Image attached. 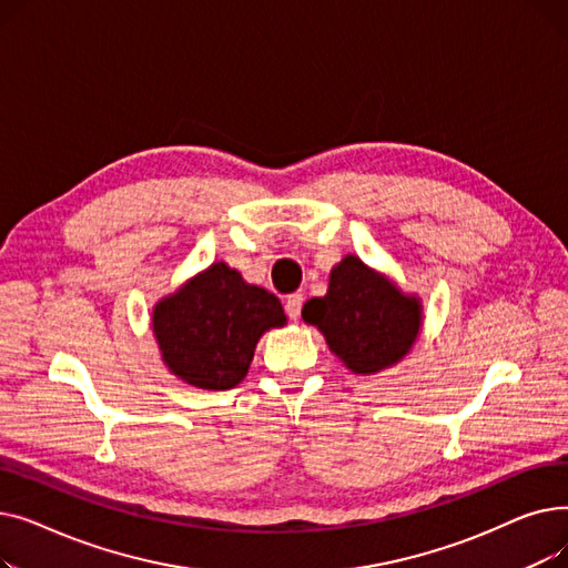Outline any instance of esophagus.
<instances>
[{"label":"esophagus","instance_id":"34e87169","mask_svg":"<svg viewBox=\"0 0 568 568\" xmlns=\"http://www.w3.org/2000/svg\"><path fill=\"white\" fill-rule=\"evenodd\" d=\"M302 306H304V294L294 292V294L287 296V300H285V313L290 315V320H300Z\"/></svg>","mask_w":568,"mask_h":568}]
</instances>
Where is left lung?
Returning a JSON list of instances; mask_svg holds the SVG:
<instances>
[{
    "mask_svg": "<svg viewBox=\"0 0 568 568\" xmlns=\"http://www.w3.org/2000/svg\"><path fill=\"white\" fill-rule=\"evenodd\" d=\"M304 322L317 326L338 359L359 375L398 364L422 332L419 296L403 294L356 255H345L324 296L304 304Z\"/></svg>",
    "mask_w": 568,
    "mask_h": 568,
    "instance_id": "8db88e82",
    "label": "left lung"
}]
</instances>
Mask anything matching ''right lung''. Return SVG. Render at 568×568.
I'll return each mask as SVG.
<instances>
[{
    "mask_svg": "<svg viewBox=\"0 0 568 568\" xmlns=\"http://www.w3.org/2000/svg\"><path fill=\"white\" fill-rule=\"evenodd\" d=\"M285 324L278 296L214 262L154 306L152 326L172 375L206 392H225L251 368L260 336Z\"/></svg>",
    "mask_w": 568,
    "mask_h": 568,
    "instance_id": "obj_1",
    "label": "right lung"
}]
</instances>
